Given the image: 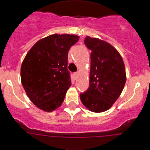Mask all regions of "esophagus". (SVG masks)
<instances>
[{
    "label": "esophagus",
    "mask_w": 150,
    "mask_h": 150,
    "mask_svg": "<svg viewBox=\"0 0 150 150\" xmlns=\"http://www.w3.org/2000/svg\"><path fill=\"white\" fill-rule=\"evenodd\" d=\"M78 72H74V73H73V77H74V78H75V79H77V78H78Z\"/></svg>",
    "instance_id": "esophagus-1"
}]
</instances>
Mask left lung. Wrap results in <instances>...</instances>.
<instances>
[{"instance_id":"8db88e82","label":"left lung","mask_w":150,"mask_h":150,"mask_svg":"<svg viewBox=\"0 0 150 150\" xmlns=\"http://www.w3.org/2000/svg\"><path fill=\"white\" fill-rule=\"evenodd\" d=\"M91 53L89 87L80 94L82 103L91 111L102 112L112 107L125 86L126 76L121 56L110 43L100 39L85 38Z\"/></svg>"}]
</instances>
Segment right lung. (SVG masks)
<instances>
[{
  "mask_svg": "<svg viewBox=\"0 0 150 150\" xmlns=\"http://www.w3.org/2000/svg\"><path fill=\"white\" fill-rule=\"evenodd\" d=\"M75 35H51L38 41L27 54L21 80L35 105L46 112L60 107L71 86L68 51L78 42Z\"/></svg>",
  "mask_w": 150,
  "mask_h": 150,
  "instance_id": "add662e5",
  "label": "right lung"
}]
</instances>
